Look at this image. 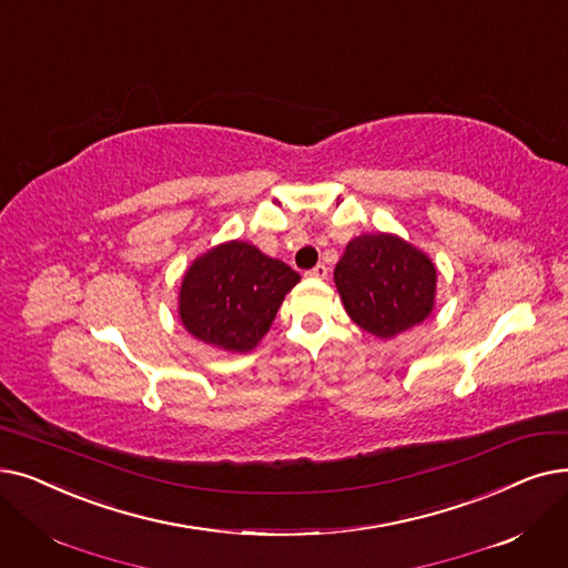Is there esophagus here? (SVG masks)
Instances as JSON below:
<instances>
[{
  "instance_id": "1",
  "label": "esophagus",
  "mask_w": 568,
  "mask_h": 568,
  "mask_svg": "<svg viewBox=\"0 0 568 568\" xmlns=\"http://www.w3.org/2000/svg\"><path fill=\"white\" fill-rule=\"evenodd\" d=\"M327 274H329V268L320 262V264H315L311 271H308V276H313V278H327Z\"/></svg>"
}]
</instances>
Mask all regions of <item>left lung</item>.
<instances>
[{
    "mask_svg": "<svg viewBox=\"0 0 568 568\" xmlns=\"http://www.w3.org/2000/svg\"><path fill=\"white\" fill-rule=\"evenodd\" d=\"M345 311L374 336L392 338L432 313L436 268L392 234H362L345 245L334 268Z\"/></svg>",
    "mask_w": 568,
    "mask_h": 568,
    "instance_id": "1",
    "label": "left lung"
}]
</instances>
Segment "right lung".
Listing matches in <instances>:
<instances>
[{
	"mask_svg": "<svg viewBox=\"0 0 568 568\" xmlns=\"http://www.w3.org/2000/svg\"><path fill=\"white\" fill-rule=\"evenodd\" d=\"M300 274L255 245L230 241L196 260L183 278L179 311L185 329L204 343L248 353L268 332Z\"/></svg>",
	"mask_w": 568,
	"mask_h": 568,
	"instance_id": "obj_1",
	"label": "right lung"
}]
</instances>
